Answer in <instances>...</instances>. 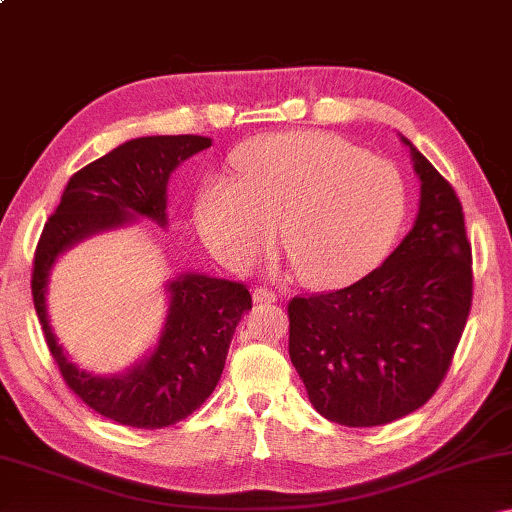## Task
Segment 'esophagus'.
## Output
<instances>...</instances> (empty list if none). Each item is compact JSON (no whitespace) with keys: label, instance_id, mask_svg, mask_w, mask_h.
I'll return each mask as SVG.
<instances>
[{"label":"esophagus","instance_id":"1","mask_svg":"<svg viewBox=\"0 0 512 512\" xmlns=\"http://www.w3.org/2000/svg\"><path fill=\"white\" fill-rule=\"evenodd\" d=\"M253 300L257 302V305H271V302H277V293L266 289V287H257L253 291Z\"/></svg>","mask_w":512,"mask_h":512}]
</instances>
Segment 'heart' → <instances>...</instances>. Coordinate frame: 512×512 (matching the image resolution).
I'll return each instance as SVG.
<instances>
[{
    "mask_svg": "<svg viewBox=\"0 0 512 512\" xmlns=\"http://www.w3.org/2000/svg\"><path fill=\"white\" fill-rule=\"evenodd\" d=\"M237 178L216 176L196 196V225L212 253L248 268L282 244L300 280L341 289L361 280L400 235L406 189L391 162L314 131L257 137L232 158Z\"/></svg>",
    "mask_w": 512,
    "mask_h": 512,
    "instance_id": "b5f03b06",
    "label": "heart"
}]
</instances>
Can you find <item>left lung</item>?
I'll list each match as a JSON object with an SVG mask.
<instances>
[{
  "label": "left lung",
  "instance_id": "left-lung-1",
  "mask_svg": "<svg viewBox=\"0 0 512 512\" xmlns=\"http://www.w3.org/2000/svg\"><path fill=\"white\" fill-rule=\"evenodd\" d=\"M411 149L420 210L386 262L350 287L289 302V354L309 402L345 427H377L420 409L452 366L472 307L463 205Z\"/></svg>",
  "mask_w": 512,
  "mask_h": 512
}]
</instances>
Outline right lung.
<instances>
[{"mask_svg": "<svg viewBox=\"0 0 512 512\" xmlns=\"http://www.w3.org/2000/svg\"><path fill=\"white\" fill-rule=\"evenodd\" d=\"M212 146L201 135L137 137L76 171L42 230L33 257L31 293L47 348L65 384L103 418L135 429H162L192 415L219 384L232 334L253 307L246 284L185 273L167 284L169 309L149 357L121 375L79 370L58 345L47 316V282L60 253L137 216L167 225L171 171Z\"/></svg>", "mask_w": 512, "mask_h": 512, "instance_id": "obj_1", "label": "right lung"}]
</instances>
